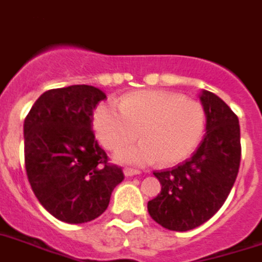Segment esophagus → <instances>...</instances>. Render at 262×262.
<instances>
[{"mask_svg": "<svg viewBox=\"0 0 262 262\" xmlns=\"http://www.w3.org/2000/svg\"><path fill=\"white\" fill-rule=\"evenodd\" d=\"M123 173H124V176H126V177H133V176H136V174H139V170H135V169H131V168H124V170H123Z\"/></svg>", "mask_w": 262, "mask_h": 262, "instance_id": "obj_1", "label": "esophagus"}]
</instances>
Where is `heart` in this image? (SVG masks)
Wrapping results in <instances>:
<instances>
[{
    "mask_svg": "<svg viewBox=\"0 0 262 262\" xmlns=\"http://www.w3.org/2000/svg\"><path fill=\"white\" fill-rule=\"evenodd\" d=\"M99 143L117 151L137 137L142 142L120 150L117 163L143 166L160 159L165 165L190 156L205 134L206 114L195 101L165 90H142L122 97L118 107L99 103L93 114Z\"/></svg>",
    "mask_w": 262,
    "mask_h": 262,
    "instance_id": "obj_1",
    "label": "heart"
}]
</instances>
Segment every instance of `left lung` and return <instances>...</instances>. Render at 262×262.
I'll return each mask as SVG.
<instances>
[{
    "instance_id": "1",
    "label": "left lung",
    "mask_w": 262,
    "mask_h": 262,
    "mask_svg": "<svg viewBox=\"0 0 262 262\" xmlns=\"http://www.w3.org/2000/svg\"><path fill=\"white\" fill-rule=\"evenodd\" d=\"M206 134L190 159L154 172L161 191L148 202L156 223L170 231L193 230L223 206L237 177L242 156L239 119L216 94L202 90Z\"/></svg>"
}]
</instances>
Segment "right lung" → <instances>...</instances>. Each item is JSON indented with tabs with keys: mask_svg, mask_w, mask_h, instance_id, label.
<instances>
[{
	"mask_svg": "<svg viewBox=\"0 0 262 262\" xmlns=\"http://www.w3.org/2000/svg\"><path fill=\"white\" fill-rule=\"evenodd\" d=\"M106 94L90 85L51 89L23 124L25 165L31 189L51 215L69 224L93 221L107 209L122 168L107 163L92 129Z\"/></svg>",
	"mask_w": 262,
	"mask_h": 262,
	"instance_id": "right-lung-1",
	"label": "right lung"
}]
</instances>
